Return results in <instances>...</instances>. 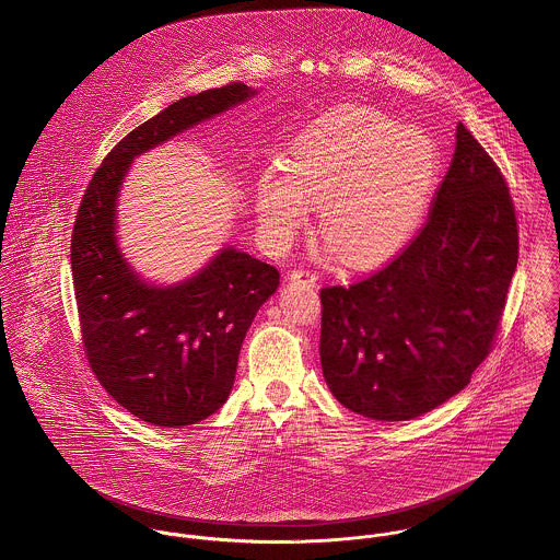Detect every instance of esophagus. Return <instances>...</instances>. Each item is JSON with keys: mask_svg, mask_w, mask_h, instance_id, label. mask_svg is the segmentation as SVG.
I'll return each mask as SVG.
<instances>
[{"mask_svg": "<svg viewBox=\"0 0 560 560\" xmlns=\"http://www.w3.org/2000/svg\"><path fill=\"white\" fill-rule=\"evenodd\" d=\"M292 281H301V283H306V285H315L317 283V275L313 272V270H308V268H294V270H290V275H288Z\"/></svg>", "mask_w": 560, "mask_h": 560, "instance_id": "34e87169", "label": "esophagus"}]
</instances>
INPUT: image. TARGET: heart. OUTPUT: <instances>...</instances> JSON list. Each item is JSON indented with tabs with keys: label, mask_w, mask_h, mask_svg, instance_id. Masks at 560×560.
<instances>
[{
	"label": "heart",
	"mask_w": 560,
	"mask_h": 560,
	"mask_svg": "<svg viewBox=\"0 0 560 560\" xmlns=\"http://www.w3.org/2000/svg\"><path fill=\"white\" fill-rule=\"evenodd\" d=\"M270 164L258 183V213L283 245L319 207V234L337 258L369 266L416 234L439 178L431 136L369 106H341L302 131L292 162Z\"/></svg>",
	"instance_id": "heart-1"
}]
</instances>
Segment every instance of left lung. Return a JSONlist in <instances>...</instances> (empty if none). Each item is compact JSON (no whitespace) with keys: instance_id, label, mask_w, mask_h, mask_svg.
Returning <instances> with one entry per match:
<instances>
[{"instance_id":"obj_1","label":"left lung","mask_w":560,"mask_h":560,"mask_svg":"<svg viewBox=\"0 0 560 560\" xmlns=\"http://www.w3.org/2000/svg\"><path fill=\"white\" fill-rule=\"evenodd\" d=\"M516 264L508 180L458 124L450 171L409 245L384 268L319 290V358L335 398L400 422L458 394L497 343Z\"/></svg>"}]
</instances>
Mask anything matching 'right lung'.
<instances>
[{"label": "right lung", "instance_id": "obj_1", "mask_svg": "<svg viewBox=\"0 0 560 560\" xmlns=\"http://www.w3.org/2000/svg\"><path fill=\"white\" fill-rule=\"evenodd\" d=\"M249 95L245 83L209 89L131 129L89 180L74 221L70 259L86 362L121 407L155 427L196 424L225 402L243 339L279 270L228 247L180 285H147L117 249L119 185L136 155Z\"/></svg>", "mask_w": 560, "mask_h": 560}]
</instances>
